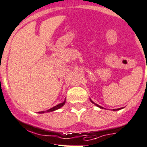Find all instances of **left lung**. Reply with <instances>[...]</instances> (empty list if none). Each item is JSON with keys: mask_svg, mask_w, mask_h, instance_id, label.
I'll return each mask as SVG.
<instances>
[{"mask_svg": "<svg viewBox=\"0 0 147 147\" xmlns=\"http://www.w3.org/2000/svg\"><path fill=\"white\" fill-rule=\"evenodd\" d=\"M90 100H91V102H92V104H95V105H96V106H97V107H100V108H103V107H100V106H99V105H98V104H95V103H94V102H93V101H92V100H91V99H90ZM120 110V108H119V109H117V110Z\"/></svg>", "mask_w": 147, "mask_h": 147, "instance_id": "1", "label": "left lung"}]
</instances>
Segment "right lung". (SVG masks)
<instances>
[{
  "instance_id": "1",
  "label": "right lung",
  "mask_w": 147,
  "mask_h": 147,
  "mask_svg": "<svg viewBox=\"0 0 147 147\" xmlns=\"http://www.w3.org/2000/svg\"><path fill=\"white\" fill-rule=\"evenodd\" d=\"M65 101H64V102L61 103V104H58V105H56V106L50 108L49 110H47L46 112L48 113V112H52V111H55V110H58V109L61 108V107L62 106H64V105H65ZM38 113H45V111H40V112H38Z\"/></svg>"
}]
</instances>
